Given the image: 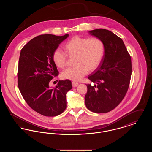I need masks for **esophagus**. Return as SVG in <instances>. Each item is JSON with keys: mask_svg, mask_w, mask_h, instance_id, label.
<instances>
[{"mask_svg": "<svg viewBox=\"0 0 152 152\" xmlns=\"http://www.w3.org/2000/svg\"><path fill=\"white\" fill-rule=\"evenodd\" d=\"M72 84L73 87H77L78 86V83H77L76 81H72Z\"/></svg>", "mask_w": 152, "mask_h": 152, "instance_id": "34e87169", "label": "esophagus"}]
</instances>
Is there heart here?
Returning a JSON list of instances; mask_svg holds the SVG:
<instances>
[{
	"mask_svg": "<svg viewBox=\"0 0 152 152\" xmlns=\"http://www.w3.org/2000/svg\"><path fill=\"white\" fill-rule=\"evenodd\" d=\"M65 52L60 49L54 51L53 60L58 67L64 68L66 65L67 55L75 57L72 68H69L61 73L65 79L79 81L88 71H93L100 65L104 55V45L100 39L80 36L72 37L64 47ZM67 55H66V54Z\"/></svg>",
	"mask_w": 152,
	"mask_h": 152,
	"instance_id": "obj_1",
	"label": "heart"
}]
</instances>
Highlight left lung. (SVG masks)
Instances as JSON below:
<instances>
[{
  "label": "left lung",
  "instance_id": "1",
  "mask_svg": "<svg viewBox=\"0 0 152 152\" xmlns=\"http://www.w3.org/2000/svg\"><path fill=\"white\" fill-rule=\"evenodd\" d=\"M89 33L102 42L104 55L100 65L88 76L94 84L87 85L85 103L93 112L107 113L116 108L128 91L131 58L123 40L112 32L100 28Z\"/></svg>",
  "mask_w": 152,
  "mask_h": 152
}]
</instances>
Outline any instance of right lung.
<instances>
[{
	"label": "right lung",
	"instance_id": "right-lung-1",
	"mask_svg": "<svg viewBox=\"0 0 152 152\" xmlns=\"http://www.w3.org/2000/svg\"><path fill=\"white\" fill-rule=\"evenodd\" d=\"M69 36L45 34L36 36L20 51L18 84L29 107L44 116L62 113L66 107V94L72 88L69 80H60L52 88L49 83L58 72L52 56L59 44Z\"/></svg>",
	"mask_w": 152,
	"mask_h": 152
}]
</instances>
